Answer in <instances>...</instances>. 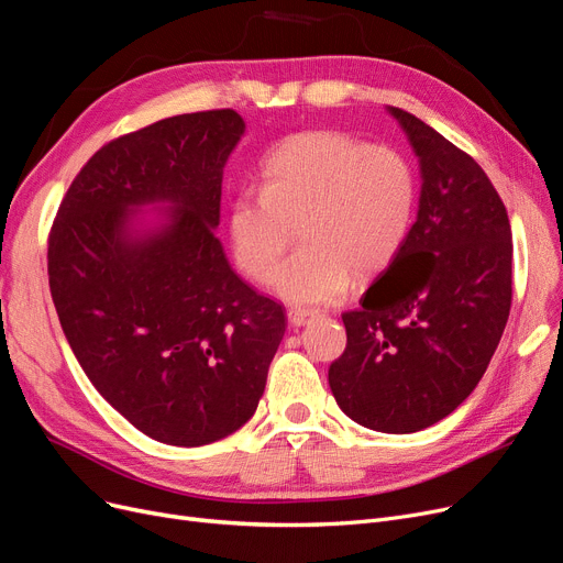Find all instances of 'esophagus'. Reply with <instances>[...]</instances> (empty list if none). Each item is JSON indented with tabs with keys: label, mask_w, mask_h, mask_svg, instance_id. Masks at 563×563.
<instances>
[{
	"label": "esophagus",
	"mask_w": 563,
	"mask_h": 563,
	"mask_svg": "<svg viewBox=\"0 0 563 563\" xmlns=\"http://www.w3.org/2000/svg\"><path fill=\"white\" fill-rule=\"evenodd\" d=\"M312 317H314V310H306V308H291V310L287 312L289 324H295V327L308 324V322L312 320Z\"/></svg>",
	"instance_id": "esophagus-1"
}]
</instances>
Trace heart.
Here are the masks:
<instances>
[{
    "instance_id": "1",
    "label": "heart",
    "mask_w": 563,
    "mask_h": 563,
    "mask_svg": "<svg viewBox=\"0 0 563 563\" xmlns=\"http://www.w3.org/2000/svg\"><path fill=\"white\" fill-rule=\"evenodd\" d=\"M411 163L390 146L340 131L283 140L262 163V190L243 188L230 207V241L241 272L268 283L300 228L305 246L276 277V291L301 306L345 297L396 260L417 216Z\"/></svg>"
}]
</instances>
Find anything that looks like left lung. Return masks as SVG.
<instances>
[{
  "label": "left lung",
  "mask_w": 563,
  "mask_h": 563,
  "mask_svg": "<svg viewBox=\"0 0 563 563\" xmlns=\"http://www.w3.org/2000/svg\"><path fill=\"white\" fill-rule=\"evenodd\" d=\"M421 163L417 223L361 308L329 368L340 409L365 428L423 430L470 398L510 312L512 241L483 167L426 121L388 108Z\"/></svg>",
  "instance_id": "left-lung-1"
}]
</instances>
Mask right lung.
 <instances>
[{
	"label": "right lung",
	"instance_id": "add662e5",
	"mask_svg": "<svg viewBox=\"0 0 563 563\" xmlns=\"http://www.w3.org/2000/svg\"><path fill=\"white\" fill-rule=\"evenodd\" d=\"M243 119L177 114L103 144L68 186L47 236V280L68 345L140 432L202 446L246 423L280 345L285 308L243 283L216 236ZM173 203L142 240L130 209Z\"/></svg>",
	"mask_w": 563,
	"mask_h": 563
}]
</instances>
